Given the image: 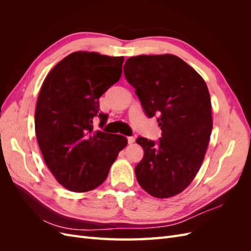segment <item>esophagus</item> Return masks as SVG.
I'll use <instances>...</instances> for the list:
<instances>
[{"label": "esophagus", "mask_w": 251, "mask_h": 251, "mask_svg": "<svg viewBox=\"0 0 251 251\" xmlns=\"http://www.w3.org/2000/svg\"><path fill=\"white\" fill-rule=\"evenodd\" d=\"M134 141H135V138L133 137V136H130V137H127V143L128 144L134 143Z\"/></svg>", "instance_id": "1"}]
</instances>
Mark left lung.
<instances>
[{
    "instance_id": "obj_1",
    "label": "left lung",
    "mask_w": 251,
    "mask_h": 251,
    "mask_svg": "<svg viewBox=\"0 0 251 251\" xmlns=\"http://www.w3.org/2000/svg\"><path fill=\"white\" fill-rule=\"evenodd\" d=\"M124 73L148 117L157 115L161 137H138L144 155L136 165L140 186L156 198H170L191 184L199 172L212 130L206 83L172 54L126 59Z\"/></svg>"
}]
</instances>
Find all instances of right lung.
<instances>
[{
  "instance_id": "obj_1",
  "label": "right lung",
  "mask_w": 251,
  "mask_h": 251,
  "mask_svg": "<svg viewBox=\"0 0 251 251\" xmlns=\"http://www.w3.org/2000/svg\"><path fill=\"white\" fill-rule=\"evenodd\" d=\"M124 56L77 51L66 56L45 78L35 109V134L48 169L71 192H89L107 179L126 146L123 135L93 130L107 123L100 97L123 73Z\"/></svg>"
}]
</instances>
